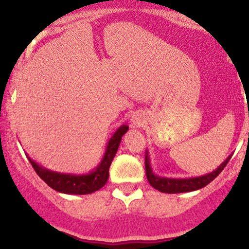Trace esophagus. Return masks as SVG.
<instances>
[{
    "instance_id": "1",
    "label": "esophagus",
    "mask_w": 249,
    "mask_h": 249,
    "mask_svg": "<svg viewBox=\"0 0 249 249\" xmlns=\"http://www.w3.org/2000/svg\"><path fill=\"white\" fill-rule=\"evenodd\" d=\"M132 125L135 127H141L143 125V122H142L141 117H133L132 118Z\"/></svg>"
}]
</instances>
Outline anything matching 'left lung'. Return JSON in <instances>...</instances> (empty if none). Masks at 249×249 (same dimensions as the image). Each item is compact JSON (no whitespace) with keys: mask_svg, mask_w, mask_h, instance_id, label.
I'll use <instances>...</instances> for the list:
<instances>
[{"mask_svg":"<svg viewBox=\"0 0 249 249\" xmlns=\"http://www.w3.org/2000/svg\"><path fill=\"white\" fill-rule=\"evenodd\" d=\"M249 114V112H248ZM231 155L226 158L225 162H222L216 170L213 173H209L203 176L198 177H190V178H171V177H160L158 175L154 174L151 165H150V158L147 150L145 152V170H146V178L150 184L157 189L160 193L166 194H179V193H189V191L198 190L201 188L208 185L213 179H215L220 175L221 171L225 169L227 163L231 160Z\"/></svg>","mask_w":249,"mask_h":249,"instance_id":"obj_1","label":"left lung"}]
</instances>
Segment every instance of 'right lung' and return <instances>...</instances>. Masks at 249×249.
I'll list each match as a JSON object with an SVG mask.
<instances>
[{
  "mask_svg": "<svg viewBox=\"0 0 249 249\" xmlns=\"http://www.w3.org/2000/svg\"><path fill=\"white\" fill-rule=\"evenodd\" d=\"M129 126L122 125L117 129L116 132L108 141L106 145L105 154H104L102 160L94 170L89 174L75 175V174H65L56 173V171L49 170L37 164L36 162L28 157V160L39 175L40 178L43 179L52 189L59 191L62 194H71V195H86L99 190L106 184L108 179V170L113 160L114 156L117 154L122 137L127 132Z\"/></svg>",
  "mask_w": 249,
  "mask_h": 249,
  "instance_id": "add662e5",
  "label": "right lung"
}]
</instances>
